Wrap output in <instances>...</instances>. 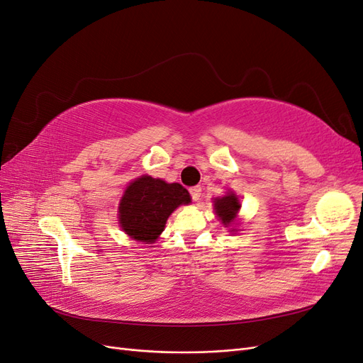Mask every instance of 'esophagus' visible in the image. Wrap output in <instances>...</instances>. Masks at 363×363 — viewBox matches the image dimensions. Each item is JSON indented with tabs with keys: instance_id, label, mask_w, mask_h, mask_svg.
Listing matches in <instances>:
<instances>
[{
	"instance_id": "esophagus-1",
	"label": "esophagus",
	"mask_w": 363,
	"mask_h": 363,
	"mask_svg": "<svg viewBox=\"0 0 363 363\" xmlns=\"http://www.w3.org/2000/svg\"><path fill=\"white\" fill-rule=\"evenodd\" d=\"M189 194H191L194 201H199L200 196H201V188H200V186H192V188L189 189Z\"/></svg>"
}]
</instances>
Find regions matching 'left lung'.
<instances>
[{
    "instance_id": "8db88e82",
    "label": "left lung",
    "mask_w": 363,
    "mask_h": 363,
    "mask_svg": "<svg viewBox=\"0 0 363 363\" xmlns=\"http://www.w3.org/2000/svg\"><path fill=\"white\" fill-rule=\"evenodd\" d=\"M213 207H215L216 216L221 219L224 227H230L236 221V216H238V212L240 208V203H239V199L235 192H228L224 196H216V199L213 200ZM233 230L235 228H232V232Z\"/></svg>"
}]
</instances>
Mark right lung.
Returning <instances> with one entry per match:
<instances>
[{
	"label": "right lung",
	"mask_w": 363,
	"mask_h": 363,
	"mask_svg": "<svg viewBox=\"0 0 363 363\" xmlns=\"http://www.w3.org/2000/svg\"><path fill=\"white\" fill-rule=\"evenodd\" d=\"M189 203L191 195L182 184L140 175L127 186L121 199L119 225L131 239L152 244L175 208Z\"/></svg>",
	"instance_id": "obj_1"
}]
</instances>
